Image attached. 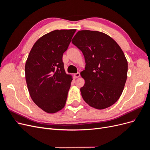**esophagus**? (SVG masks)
Masks as SVG:
<instances>
[{
    "instance_id": "esophagus-1",
    "label": "esophagus",
    "mask_w": 150,
    "mask_h": 150,
    "mask_svg": "<svg viewBox=\"0 0 150 150\" xmlns=\"http://www.w3.org/2000/svg\"><path fill=\"white\" fill-rule=\"evenodd\" d=\"M74 77L76 78H78L80 76V73L79 72H78V73H76V74H74Z\"/></svg>"
}]
</instances>
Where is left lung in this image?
Wrapping results in <instances>:
<instances>
[{"mask_svg":"<svg viewBox=\"0 0 150 150\" xmlns=\"http://www.w3.org/2000/svg\"><path fill=\"white\" fill-rule=\"evenodd\" d=\"M72 42L84 56L81 76L85 83L80 89L84 101L97 110L112 106L120 98L127 79L124 52L114 39L99 31L79 30Z\"/></svg>","mask_w":150,"mask_h":150,"instance_id":"1","label":"left lung"}]
</instances>
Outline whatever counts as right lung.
I'll return each mask as SVG.
<instances>
[{
    "label": "right lung",
    "instance_id": "right-lung-1",
    "mask_svg": "<svg viewBox=\"0 0 150 150\" xmlns=\"http://www.w3.org/2000/svg\"><path fill=\"white\" fill-rule=\"evenodd\" d=\"M76 29L55 30L42 35L32 47L25 66L31 99L49 114L64 107L72 76L66 73L62 56Z\"/></svg>",
    "mask_w": 150,
    "mask_h": 150
}]
</instances>
